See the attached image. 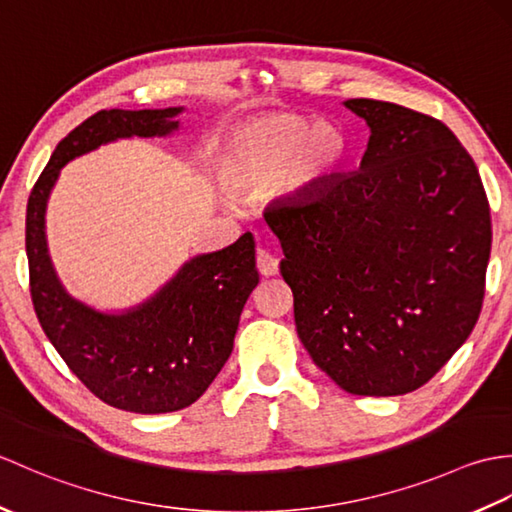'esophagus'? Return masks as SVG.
<instances>
[{
    "instance_id": "obj_1",
    "label": "esophagus",
    "mask_w": 512,
    "mask_h": 512,
    "mask_svg": "<svg viewBox=\"0 0 512 512\" xmlns=\"http://www.w3.org/2000/svg\"><path fill=\"white\" fill-rule=\"evenodd\" d=\"M255 262H257V270L264 277H273L279 273V259L273 253H268V250H257Z\"/></svg>"
}]
</instances>
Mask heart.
<instances>
[{"label": "heart", "instance_id": "obj_1", "mask_svg": "<svg viewBox=\"0 0 512 512\" xmlns=\"http://www.w3.org/2000/svg\"><path fill=\"white\" fill-rule=\"evenodd\" d=\"M341 154V136L310 127L297 116L275 114L244 125L228 138L220 158L222 178L235 195L250 198L281 184L301 187Z\"/></svg>", "mask_w": 512, "mask_h": 512}]
</instances>
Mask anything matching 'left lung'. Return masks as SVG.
<instances>
[{
    "instance_id": "8db88e82",
    "label": "left lung",
    "mask_w": 512,
    "mask_h": 512,
    "mask_svg": "<svg viewBox=\"0 0 512 512\" xmlns=\"http://www.w3.org/2000/svg\"><path fill=\"white\" fill-rule=\"evenodd\" d=\"M372 136L361 169L264 217L284 248L297 334L356 396H400L447 365L480 319L491 206L438 118L350 99Z\"/></svg>"
}]
</instances>
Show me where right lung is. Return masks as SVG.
I'll use <instances>...</instances> for the list:
<instances>
[{
    "mask_svg": "<svg viewBox=\"0 0 512 512\" xmlns=\"http://www.w3.org/2000/svg\"><path fill=\"white\" fill-rule=\"evenodd\" d=\"M182 107L101 110L65 136L30 191L26 253L30 297L43 332L72 374L107 405L169 413L193 405L220 374L250 292L259 284L253 235L191 259L158 295L125 314H101L74 301L54 275L43 213L59 169L103 143L165 136Z\"/></svg>",
    "mask_w": 512,
    "mask_h": 512,
    "instance_id": "add662e5",
    "label": "right lung"
}]
</instances>
